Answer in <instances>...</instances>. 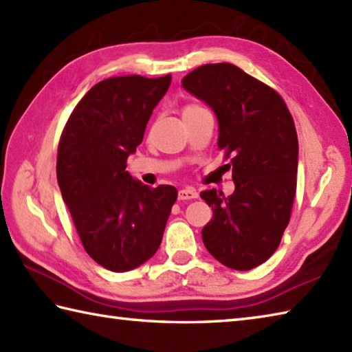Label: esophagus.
Segmentation results:
<instances>
[{"mask_svg":"<svg viewBox=\"0 0 352 352\" xmlns=\"http://www.w3.org/2000/svg\"><path fill=\"white\" fill-rule=\"evenodd\" d=\"M177 197H179V201H191V199L197 197V191L195 188H190V187L182 188V190H179Z\"/></svg>","mask_w":352,"mask_h":352,"instance_id":"34e87169","label":"esophagus"}]
</instances>
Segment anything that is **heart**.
Returning a JSON list of instances; mask_svg holds the SVG:
<instances>
[{
	"mask_svg": "<svg viewBox=\"0 0 352 352\" xmlns=\"http://www.w3.org/2000/svg\"><path fill=\"white\" fill-rule=\"evenodd\" d=\"M193 109H201V105H197V104H188V105H185L184 110H182V113H184V111H188V110H193Z\"/></svg>",
	"mask_w": 352,
	"mask_h": 352,
	"instance_id": "obj_1",
	"label": "heart"
}]
</instances>
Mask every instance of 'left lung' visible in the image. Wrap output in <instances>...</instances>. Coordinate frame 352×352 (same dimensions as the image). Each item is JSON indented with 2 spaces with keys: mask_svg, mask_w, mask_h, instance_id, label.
Wrapping results in <instances>:
<instances>
[{
  "mask_svg": "<svg viewBox=\"0 0 352 352\" xmlns=\"http://www.w3.org/2000/svg\"><path fill=\"white\" fill-rule=\"evenodd\" d=\"M182 87L207 102L217 118V147L233 170L234 193L202 191L213 219L202 241L216 261L248 271L279 248L296 196L299 142L283 98L230 63L205 64Z\"/></svg>",
  "mask_w": 352,
  "mask_h": 352,
  "instance_id": "obj_1",
  "label": "left lung"
}]
</instances>
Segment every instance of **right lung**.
Returning <instances> with one entry per match:
<instances>
[{"mask_svg":"<svg viewBox=\"0 0 352 352\" xmlns=\"http://www.w3.org/2000/svg\"><path fill=\"white\" fill-rule=\"evenodd\" d=\"M170 84L171 75L104 79L76 104L59 139L58 185L78 236L87 254L115 273L156 253L177 199L171 185L150 188L125 171Z\"/></svg>","mask_w":352,"mask_h":352,"instance_id":"add662e5","label":"right lung"}]
</instances>
